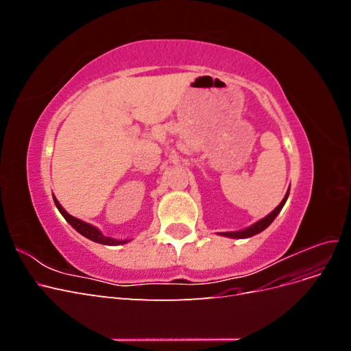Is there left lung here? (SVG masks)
Segmentation results:
<instances>
[{"instance_id": "1", "label": "left lung", "mask_w": 351, "mask_h": 351, "mask_svg": "<svg viewBox=\"0 0 351 351\" xmlns=\"http://www.w3.org/2000/svg\"><path fill=\"white\" fill-rule=\"evenodd\" d=\"M289 193H290V192H287V195H285L284 199L281 200V204H280L277 208H275L268 217H265L263 219L258 221L256 224H253L252 227H249V228H246V230L234 231V232H221V234L226 236V237H231V239H247V237H252V236H254V234H258V232L263 231L265 228H267V227L271 224V222H272L275 218H277V215L280 214V210L282 209V206H284V204H285L287 197H289Z\"/></svg>"}]
</instances>
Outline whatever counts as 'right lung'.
Here are the masks:
<instances>
[{
	"mask_svg": "<svg viewBox=\"0 0 351 351\" xmlns=\"http://www.w3.org/2000/svg\"><path fill=\"white\" fill-rule=\"evenodd\" d=\"M54 202H56V206H57L58 210L61 212V215L66 218V221L69 222V224H70L74 230H76L77 232H80L82 236L86 237V239H89V240H92V241L101 243V244H108V246H117V244H124V243L129 241V240H114V239H111V237H105L97 227H93V226H90V224H86V222H83V221H80V219H77V218L71 217V215L69 214V212H66L64 208H62V206L60 205V202H58L56 197H54Z\"/></svg>",
	"mask_w": 351,
	"mask_h": 351,
	"instance_id": "obj_1",
	"label": "right lung"
}]
</instances>
